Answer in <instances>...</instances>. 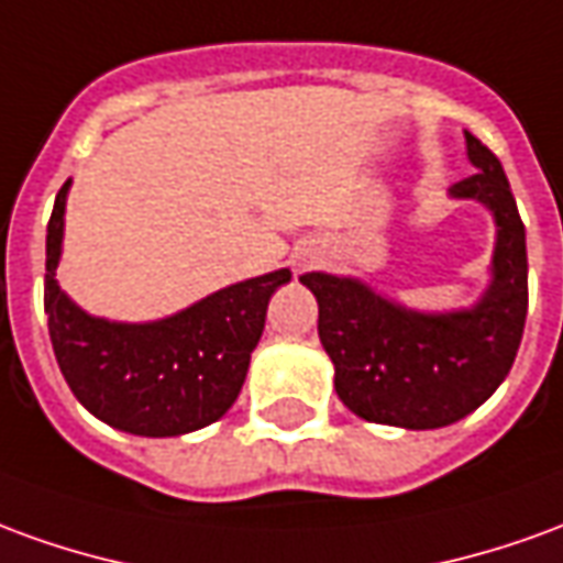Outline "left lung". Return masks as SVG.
<instances>
[{"label":"left lung","instance_id":"left-lung-1","mask_svg":"<svg viewBox=\"0 0 563 563\" xmlns=\"http://www.w3.org/2000/svg\"><path fill=\"white\" fill-rule=\"evenodd\" d=\"M466 155L478 173L451 186V198L485 203L497 222L490 286L473 308L423 313L353 277L301 274L320 305L317 329L335 365L338 399L372 423L435 430L466 418L509 375L525 335V222L497 155L473 133Z\"/></svg>","mask_w":563,"mask_h":563}]
</instances>
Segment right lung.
Here are the masks:
<instances>
[{"label": "right lung", "mask_w": 563, "mask_h": 563, "mask_svg": "<svg viewBox=\"0 0 563 563\" xmlns=\"http://www.w3.org/2000/svg\"><path fill=\"white\" fill-rule=\"evenodd\" d=\"M69 186L57 191L45 241L48 335L69 390L93 418L133 435H183L219 420L241 393L271 295L289 283V268L225 286L167 320L90 317L54 280Z\"/></svg>", "instance_id": "1"}]
</instances>
